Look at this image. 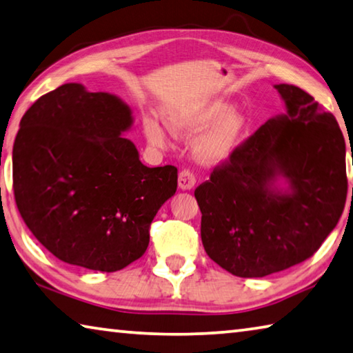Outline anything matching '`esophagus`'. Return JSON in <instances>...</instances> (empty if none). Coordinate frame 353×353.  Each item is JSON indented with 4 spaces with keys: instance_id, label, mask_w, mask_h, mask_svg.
<instances>
[{
    "instance_id": "34e87169",
    "label": "esophagus",
    "mask_w": 353,
    "mask_h": 353,
    "mask_svg": "<svg viewBox=\"0 0 353 353\" xmlns=\"http://www.w3.org/2000/svg\"><path fill=\"white\" fill-rule=\"evenodd\" d=\"M195 175L192 170L189 169H184L180 172V175H178V188L181 190H190L195 186Z\"/></svg>"
}]
</instances>
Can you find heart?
Instances as JSON below:
<instances>
[{"instance_id": "heart-1", "label": "heart", "mask_w": 353, "mask_h": 353, "mask_svg": "<svg viewBox=\"0 0 353 353\" xmlns=\"http://www.w3.org/2000/svg\"><path fill=\"white\" fill-rule=\"evenodd\" d=\"M232 111L234 105L231 102L223 99H212V101L194 102L169 110L165 113V122L176 134H194L214 123V126L196 139L195 152L196 157L205 163H221L237 150L248 125L242 113H232ZM144 134L154 147L167 145L165 130L157 121H144Z\"/></svg>"}]
</instances>
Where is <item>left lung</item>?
Wrapping results in <instances>:
<instances>
[{"instance_id":"1","label":"left lung","mask_w":353,"mask_h":353,"mask_svg":"<svg viewBox=\"0 0 353 353\" xmlns=\"http://www.w3.org/2000/svg\"><path fill=\"white\" fill-rule=\"evenodd\" d=\"M274 88L287 113L265 122L195 189L205 251L239 277H263L312 257L347 196L335 116L298 86Z\"/></svg>"}]
</instances>
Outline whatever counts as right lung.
<instances>
[{"mask_svg": "<svg viewBox=\"0 0 353 353\" xmlns=\"http://www.w3.org/2000/svg\"><path fill=\"white\" fill-rule=\"evenodd\" d=\"M132 125L122 99L80 83L59 86L24 113L12 152L17 208L61 262L125 268L144 254L154 215L175 195L176 167L142 164L122 136Z\"/></svg>", "mask_w": 353, "mask_h": 353, "instance_id": "right-lung-1", "label": "right lung"}]
</instances>
